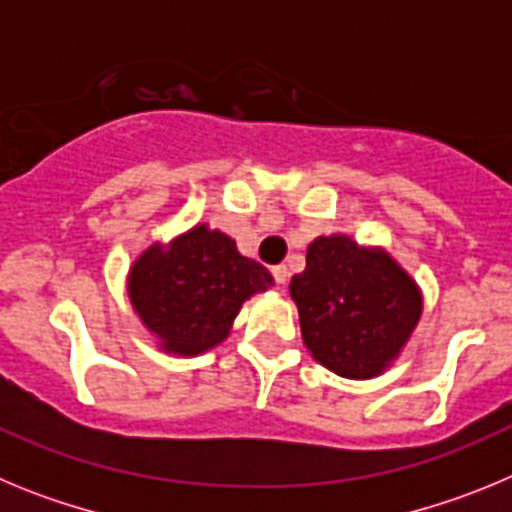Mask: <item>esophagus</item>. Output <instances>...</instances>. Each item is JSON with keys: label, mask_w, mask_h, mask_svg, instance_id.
<instances>
[{"label": "esophagus", "mask_w": 512, "mask_h": 512, "mask_svg": "<svg viewBox=\"0 0 512 512\" xmlns=\"http://www.w3.org/2000/svg\"><path fill=\"white\" fill-rule=\"evenodd\" d=\"M271 274H274V279H277L279 287H284V284H287V279H289L287 266H274V269H271Z\"/></svg>", "instance_id": "34e87169"}]
</instances>
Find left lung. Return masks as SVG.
Returning <instances> with one entry per match:
<instances>
[{"label":"left lung","instance_id":"1","mask_svg":"<svg viewBox=\"0 0 512 512\" xmlns=\"http://www.w3.org/2000/svg\"><path fill=\"white\" fill-rule=\"evenodd\" d=\"M289 295L312 359L338 377L374 379L400 359L423 318V292L382 246L318 235Z\"/></svg>","mask_w":512,"mask_h":512}]
</instances>
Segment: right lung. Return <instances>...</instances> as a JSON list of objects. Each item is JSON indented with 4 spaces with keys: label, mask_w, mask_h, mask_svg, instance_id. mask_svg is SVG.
<instances>
[{
    "label": "right lung",
    "mask_w": 512,
    "mask_h": 512,
    "mask_svg": "<svg viewBox=\"0 0 512 512\" xmlns=\"http://www.w3.org/2000/svg\"><path fill=\"white\" fill-rule=\"evenodd\" d=\"M125 287L158 351L189 359L220 346L243 302L274 287V277L228 233L197 223L138 253Z\"/></svg>",
    "instance_id": "obj_1"
}]
</instances>
